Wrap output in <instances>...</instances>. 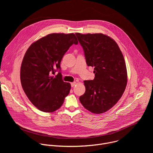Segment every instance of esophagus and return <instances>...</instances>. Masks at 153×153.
I'll return each instance as SVG.
<instances>
[{
	"label": "esophagus",
	"instance_id": "34e87169",
	"mask_svg": "<svg viewBox=\"0 0 153 153\" xmlns=\"http://www.w3.org/2000/svg\"><path fill=\"white\" fill-rule=\"evenodd\" d=\"M76 82H74L71 83V86H72V87L76 85Z\"/></svg>",
	"mask_w": 153,
	"mask_h": 153
}]
</instances>
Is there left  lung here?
<instances>
[{
  "label": "left lung",
  "instance_id": "obj_1",
  "mask_svg": "<svg viewBox=\"0 0 153 153\" xmlns=\"http://www.w3.org/2000/svg\"><path fill=\"white\" fill-rule=\"evenodd\" d=\"M82 47L86 64L94 67L95 77L85 80V92L79 97L82 105L94 114L110 110L121 98L127 84L123 56L117 43L102 33H76Z\"/></svg>",
  "mask_w": 153,
  "mask_h": 153
}]
</instances>
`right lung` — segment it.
<instances>
[{
    "mask_svg": "<svg viewBox=\"0 0 153 153\" xmlns=\"http://www.w3.org/2000/svg\"><path fill=\"white\" fill-rule=\"evenodd\" d=\"M78 43L73 33H52L33 42L28 48L20 67V82L30 102L38 109L51 113L61 107L71 90L70 83L62 79L59 72L64 54Z\"/></svg>",
    "mask_w": 153,
    "mask_h": 153,
    "instance_id": "obj_1",
    "label": "right lung"
}]
</instances>
